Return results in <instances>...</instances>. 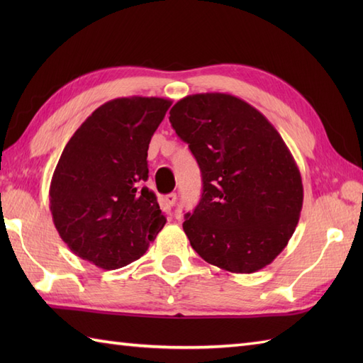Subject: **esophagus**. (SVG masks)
Wrapping results in <instances>:
<instances>
[{
  "label": "esophagus",
  "instance_id": "obj_1",
  "mask_svg": "<svg viewBox=\"0 0 363 363\" xmlns=\"http://www.w3.org/2000/svg\"><path fill=\"white\" fill-rule=\"evenodd\" d=\"M176 201H177V195H176V194H168V195L165 196V203H167L169 207H173V206L176 204Z\"/></svg>",
  "mask_w": 363,
  "mask_h": 363
}]
</instances>
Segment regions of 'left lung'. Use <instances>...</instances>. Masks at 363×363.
I'll return each mask as SVG.
<instances>
[{"mask_svg": "<svg viewBox=\"0 0 363 363\" xmlns=\"http://www.w3.org/2000/svg\"><path fill=\"white\" fill-rule=\"evenodd\" d=\"M203 176V194L184 233L206 262L254 273L279 256L303 209V181L279 133L243 99L196 94L169 111Z\"/></svg>", "mask_w": 363, "mask_h": 363, "instance_id": "1", "label": "left lung"}]
</instances>
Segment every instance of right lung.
<instances>
[{"label": "right lung", "instance_id": "add662e5", "mask_svg": "<svg viewBox=\"0 0 363 363\" xmlns=\"http://www.w3.org/2000/svg\"><path fill=\"white\" fill-rule=\"evenodd\" d=\"M172 101L129 96L107 101L62 151L50 186L60 238L76 256L115 269L140 259L165 225L148 179V146Z\"/></svg>", "mask_w": 363, "mask_h": 363}]
</instances>
